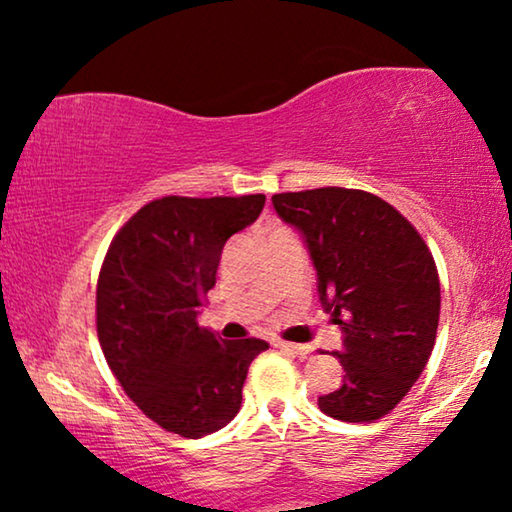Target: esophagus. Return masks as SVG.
I'll use <instances>...</instances> for the list:
<instances>
[{
    "mask_svg": "<svg viewBox=\"0 0 512 512\" xmlns=\"http://www.w3.org/2000/svg\"><path fill=\"white\" fill-rule=\"evenodd\" d=\"M275 347L286 349V352L298 354V356H307L312 352L310 345H296V342H286V340H275Z\"/></svg>",
    "mask_w": 512,
    "mask_h": 512,
    "instance_id": "1",
    "label": "esophagus"
}]
</instances>
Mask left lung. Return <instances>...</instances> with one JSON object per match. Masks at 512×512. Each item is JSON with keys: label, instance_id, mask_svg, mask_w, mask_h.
Returning a JSON list of instances; mask_svg holds the SVG:
<instances>
[{"label": "left lung", "instance_id": "left-lung-1", "mask_svg": "<svg viewBox=\"0 0 512 512\" xmlns=\"http://www.w3.org/2000/svg\"><path fill=\"white\" fill-rule=\"evenodd\" d=\"M300 230L319 279V300L342 328L345 384L319 396L342 422H375L408 394L436 342L440 279L429 247L405 216L356 188L272 195Z\"/></svg>", "mask_w": 512, "mask_h": 512}]
</instances>
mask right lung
<instances>
[{
  "instance_id": "right-lung-1",
  "label": "right lung",
  "mask_w": 512,
  "mask_h": 512,
  "mask_svg": "<svg viewBox=\"0 0 512 512\" xmlns=\"http://www.w3.org/2000/svg\"><path fill=\"white\" fill-rule=\"evenodd\" d=\"M265 195L151 200L118 230L97 279V338L132 403L165 431L202 438L242 403L268 342L221 340L198 324L223 244L263 212Z\"/></svg>"
}]
</instances>
